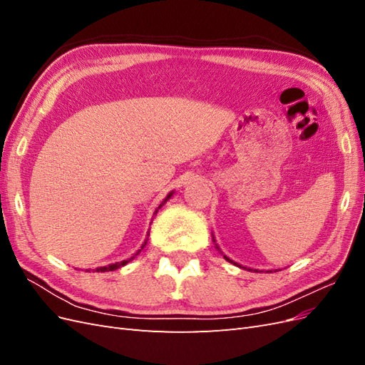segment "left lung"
<instances>
[{
  "mask_svg": "<svg viewBox=\"0 0 365 365\" xmlns=\"http://www.w3.org/2000/svg\"><path fill=\"white\" fill-rule=\"evenodd\" d=\"M213 242H215V245H216L217 251H220V248L217 247V244H216V240H215V236H213ZM220 254H222V251H220ZM224 257H225V260H227V262H230V263H235V264H236V267H239V268H245V267H242V264H239V263H236V262H233V260H231L230 257H227V256H224ZM245 269H250V271H252L251 268H245ZM254 271H256V272H259V269H254ZM267 272H272V271L269 269V271H267Z\"/></svg>",
  "mask_w": 365,
  "mask_h": 365,
  "instance_id": "left-lung-1",
  "label": "left lung"
}]
</instances>
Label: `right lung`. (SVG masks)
I'll use <instances>...</instances> for the list:
<instances>
[{
	"label": "right lung",
	"mask_w": 365,
	"mask_h": 365,
	"mask_svg": "<svg viewBox=\"0 0 365 365\" xmlns=\"http://www.w3.org/2000/svg\"><path fill=\"white\" fill-rule=\"evenodd\" d=\"M173 193H175V190H172V192H170V193H169L168 196H165V197H164V200L161 201V204H160V205H158V207L155 208V212H153V216H152V219L157 216V213H158V210H160V208H161V207H163V205H164L165 202H168V201L170 200V197L173 196ZM150 224H152V222H150ZM146 236L149 237V231H148V235H146ZM148 237H146V239H145V242H143V244H141V248H140V250H138V251H137V252L134 254V256H132L130 259H128V260H123V262H115V263H111V264H106V267H101V268H97L96 271H97V272H106V271H114V269H118V268H121V267H125V264H126V263H129V262H130L132 259H134V257L137 256V254H140V251H141L143 248H145V247H146V244H148Z\"/></svg>",
	"instance_id": "1"
}]
</instances>
